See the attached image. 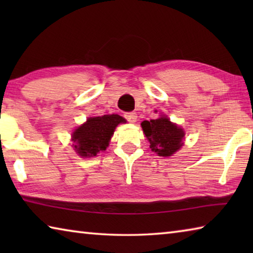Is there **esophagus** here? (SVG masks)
Listing matches in <instances>:
<instances>
[{"label": "esophagus", "instance_id": "obj_1", "mask_svg": "<svg viewBox=\"0 0 253 253\" xmlns=\"http://www.w3.org/2000/svg\"><path fill=\"white\" fill-rule=\"evenodd\" d=\"M124 117L127 119V122L135 123L137 121V114L136 113H126L124 115Z\"/></svg>", "mask_w": 253, "mask_h": 253}]
</instances>
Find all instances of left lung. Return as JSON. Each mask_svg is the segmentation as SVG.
<instances>
[{
	"instance_id": "left-lung-1",
	"label": "left lung",
	"mask_w": 253,
	"mask_h": 253,
	"mask_svg": "<svg viewBox=\"0 0 253 253\" xmlns=\"http://www.w3.org/2000/svg\"><path fill=\"white\" fill-rule=\"evenodd\" d=\"M142 127L149 147L160 156H170L183 145L184 131L182 128L170 123L169 118L161 117L151 121H144Z\"/></svg>"
}]
</instances>
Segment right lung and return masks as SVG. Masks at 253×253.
<instances>
[{
  "label": "right lung",
  "mask_w": 253,
  "mask_h": 253,
  "mask_svg": "<svg viewBox=\"0 0 253 253\" xmlns=\"http://www.w3.org/2000/svg\"><path fill=\"white\" fill-rule=\"evenodd\" d=\"M124 122L125 119L119 115H104L88 118L87 122L77 128L72 134L75 151L81 157H92L101 151H106L115 128Z\"/></svg>",
  "instance_id": "right-lung-1"
}]
</instances>
